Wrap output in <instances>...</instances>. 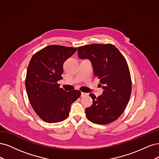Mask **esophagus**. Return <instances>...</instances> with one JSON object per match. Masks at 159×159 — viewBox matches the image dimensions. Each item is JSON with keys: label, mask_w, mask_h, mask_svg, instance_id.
Listing matches in <instances>:
<instances>
[{"label": "esophagus", "mask_w": 159, "mask_h": 159, "mask_svg": "<svg viewBox=\"0 0 159 159\" xmlns=\"http://www.w3.org/2000/svg\"><path fill=\"white\" fill-rule=\"evenodd\" d=\"M87 95H88V94H87V93H81V97H84V96H86Z\"/></svg>", "instance_id": "1"}]
</instances>
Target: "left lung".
Segmentation results:
<instances>
[{"label": "left lung", "instance_id": "left-lung-1", "mask_svg": "<svg viewBox=\"0 0 159 159\" xmlns=\"http://www.w3.org/2000/svg\"><path fill=\"white\" fill-rule=\"evenodd\" d=\"M80 59H89L95 76L100 79L102 95L90 94L93 105L86 108L87 118L105 125L116 120L130 98L131 79L127 61L114 45L93 43L78 48Z\"/></svg>", "mask_w": 159, "mask_h": 159}]
</instances>
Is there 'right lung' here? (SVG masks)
<instances>
[{"label": "right lung", "instance_id": "1", "mask_svg": "<svg viewBox=\"0 0 159 159\" xmlns=\"http://www.w3.org/2000/svg\"><path fill=\"white\" fill-rule=\"evenodd\" d=\"M77 48L48 45L35 53L30 60L25 77V89L30 104L47 123L65 120L70 106L80 96L79 90L66 92L57 82L62 79L63 63Z\"/></svg>", "mask_w": 159, "mask_h": 159}]
</instances>
